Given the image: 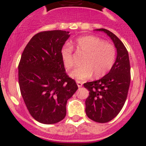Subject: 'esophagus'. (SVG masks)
<instances>
[{
	"instance_id": "34e87169",
	"label": "esophagus",
	"mask_w": 146,
	"mask_h": 146,
	"mask_svg": "<svg viewBox=\"0 0 146 146\" xmlns=\"http://www.w3.org/2000/svg\"><path fill=\"white\" fill-rule=\"evenodd\" d=\"M77 85H78V88H80V87H82V82L80 81H77Z\"/></svg>"
}]
</instances>
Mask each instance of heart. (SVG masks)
<instances>
[{
    "label": "heart",
    "instance_id": "b5f03b06",
    "mask_svg": "<svg viewBox=\"0 0 146 146\" xmlns=\"http://www.w3.org/2000/svg\"><path fill=\"white\" fill-rule=\"evenodd\" d=\"M76 51L83 56L80 67L75 69L70 76L76 80H85L94 75L95 78L105 76L114 66L117 57V50L111 44L95 36H85L79 38L76 42ZM61 56L64 67L67 70L75 66L72 48L64 46Z\"/></svg>",
    "mask_w": 146,
    "mask_h": 146
}]
</instances>
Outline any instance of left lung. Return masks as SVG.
I'll return each instance as SVG.
<instances>
[{
    "mask_svg": "<svg viewBox=\"0 0 146 146\" xmlns=\"http://www.w3.org/2000/svg\"><path fill=\"white\" fill-rule=\"evenodd\" d=\"M111 38L117 48L115 63L110 71L101 79L84 83L89 90L85 100L88 118L98 123L112 120L124 105L131 81V68L128 51L114 34L106 29H97Z\"/></svg>",
    "mask_w": 146,
    "mask_h": 146,
    "instance_id": "8db88e82",
    "label": "left lung"
}]
</instances>
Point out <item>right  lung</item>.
<instances>
[{"label": "right lung", "instance_id": "right-lung-1", "mask_svg": "<svg viewBox=\"0 0 146 146\" xmlns=\"http://www.w3.org/2000/svg\"><path fill=\"white\" fill-rule=\"evenodd\" d=\"M69 32H41L25 48L18 66L20 92L29 114L40 123L52 124L64 119L66 103L78 85L65 71L61 56Z\"/></svg>", "mask_w": 146, "mask_h": 146}]
</instances>
